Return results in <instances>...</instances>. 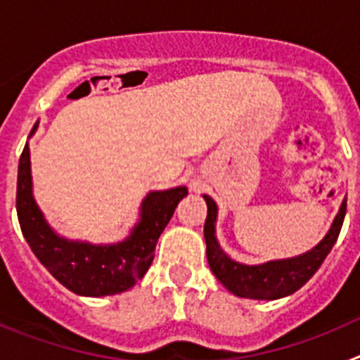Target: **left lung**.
Listing matches in <instances>:
<instances>
[{
	"instance_id": "left-lung-1",
	"label": "left lung",
	"mask_w": 360,
	"mask_h": 360,
	"mask_svg": "<svg viewBox=\"0 0 360 360\" xmlns=\"http://www.w3.org/2000/svg\"><path fill=\"white\" fill-rule=\"evenodd\" d=\"M207 203V219L203 225V236L207 243V262L218 281L238 297L245 299H274L287 297L303 287L304 283L316 274L332 247L335 245L342 221L346 214V198L342 200L339 212L333 218L328 232L323 240L307 252L287 259H272L262 265H245L234 262L218 243L216 238V218H218V205L211 196L203 195Z\"/></svg>"
}]
</instances>
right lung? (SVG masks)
Here are the masks:
<instances>
[{"instance_id": "add662e5", "label": "right lung", "mask_w": 360, "mask_h": 360, "mask_svg": "<svg viewBox=\"0 0 360 360\" xmlns=\"http://www.w3.org/2000/svg\"><path fill=\"white\" fill-rule=\"evenodd\" d=\"M37 126L39 122L34 124L30 136ZM184 196H187L184 186L148 193L141 203L139 221L122 241L95 245L68 240L50 227L34 198L28 144L19 158L15 209L25 240L57 281L86 297L115 295L135 287L151 266L158 238Z\"/></svg>"}]
</instances>
